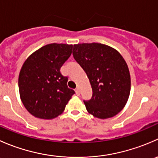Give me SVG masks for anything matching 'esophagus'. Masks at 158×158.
<instances>
[{"instance_id": "obj_1", "label": "esophagus", "mask_w": 158, "mask_h": 158, "mask_svg": "<svg viewBox=\"0 0 158 158\" xmlns=\"http://www.w3.org/2000/svg\"><path fill=\"white\" fill-rule=\"evenodd\" d=\"M75 92H76V94L77 95H80V89H79V88H76L75 89Z\"/></svg>"}]
</instances>
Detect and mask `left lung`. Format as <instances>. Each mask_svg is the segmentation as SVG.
I'll list each match as a JSON object with an SVG mask.
<instances>
[{
	"instance_id": "8db88e82",
	"label": "left lung",
	"mask_w": 158,
	"mask_h": 158,
	"mask_svg": "<svg viewBox=\"0 0 158 158\" xmlns=\"http://www.w3.org/2000/svg\"><path fill=\"white\" fill-rule=\"evenodd\" d=\"M73 55L86 73L92 89L91 99L84 101L89 114L106 119L120 112L131 91L130 73L122 56L98 43L75 44Z\"/></svg>"
}]
</instances>
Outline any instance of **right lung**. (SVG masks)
Here are the masks:
<instances>
[{"label": "right lung", "mask_w": 158, "mask_h": 158, "mask_svg": "<svg viewBox=\"0 0 158 158\" xmlns=\"http://www.w3.org/2000/svg\"><path fill=\"white\" fill-rule=\"evenodd\" d=\"M72 50L73 45L47 44L33 52L22 66L18 78L20 99L34 117H58L75 93L68 88V78L60 71Z\"/></svg>", "instance_id": "right-lung-1"}]
</instances>
